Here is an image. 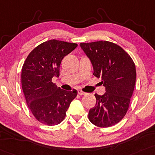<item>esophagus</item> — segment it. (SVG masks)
<instances>
[{"mask_svg": "<svg viewBox=\"0 0 155 155\" xmlns=\"http://www.w3.org/2000/svg\"><path fill=\"white\" fill-rule=\"evenodd\" d=\"M78 94H80V95H84V94H86L87 93L83 92V91L81 90V89H79V90H78Z\"/></svg>", "mask_w": 155, "mask_h": 155, "instance_id": "1", "label": "esophagus"}]
</instances>
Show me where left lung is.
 Returning <instances> with one entry per match:
<instances>
[{"label": "left lung", "instance_id": "obj_1", "mask_svg": "<svg viewBox=\"0 0 155 155\" xmlns=\"http://www.w3.org/2000/svg\"><path fill=\"white\" fill-rule=\"evenodd\" d=\"M93 66V75L102 79L103 95L94 94L97 102L89 111V120L107 128L118 124L127 113L135 87V63L122 48L108 41L80 43Z\"/></svg>", "mask_w": 155, "mask_h": 155}]
</instances>
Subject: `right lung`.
I'll list each match as a JSON object with an SVG mask.
<instances>
[{
    "mask_svg": "<svg viewBox=\"0 0 155 155\" xmlns=\"http://www.w3.org/2000/svg\"><path fill=\"white\" fill-rule=\"evenodd\" d=\"M76 43L50 40L29 53L21 69V87L26 102L39 122L55 126L64 120L77 91H66L52 81L60 75L61 61L77 47Z\"/></svg>",
    "mask_w": 155,
    "mask_h": 155,
    "instance_id": "obj_1",
    "label": "right lung"
}]
</instances>
